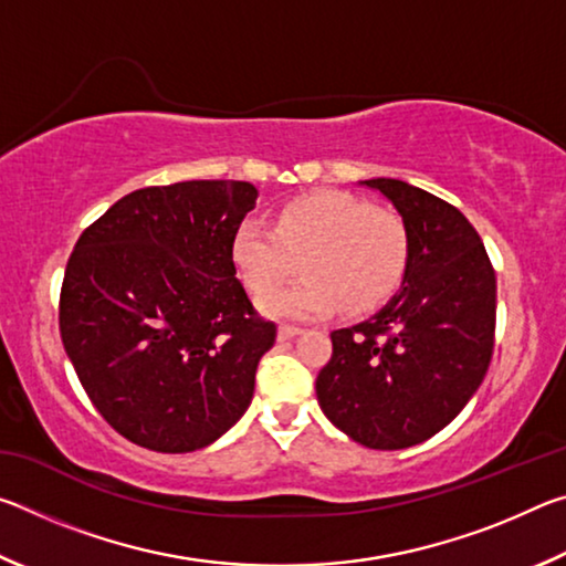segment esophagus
<instances>
[{"instance_id": "1", "label": "esophagus", "mask_w": 566, "mask_h": 566, "mask_svg": "<svg viewBox=\"0 0 566 566\" xmlns=\"http://www.w3.org/2000/svg\"><path fill=\"white\" fill-rule=\"evenodd\" d=\"M300 332H302V329L294 327V324H280V329H276V339L286 342V339L296 337V334H300Z\"/></svg>"}]
</instances>
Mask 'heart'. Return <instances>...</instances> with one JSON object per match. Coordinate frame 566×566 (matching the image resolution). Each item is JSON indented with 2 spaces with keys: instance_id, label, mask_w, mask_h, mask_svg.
<instances>
[{
  "instance_id": "obj_1",
  "label": "heart",
  "mask_w": 566,
  "mask_h": 566,
  "mask_svg": "<svg viewBox=\"0 0 566 566\" xmlns=\"http://www.w3.org/2000/svg\"><path fill=\"white\" fill-rule=\"evenodd\" d=\"M232 260L254 296H264L303 264L307 276L266 296L274 317H322L342 304L364 314L399 290L409 264V227L395 209L347 191H310L280 207L274 227L244 219Z\"/></svg>"
}]
</instances>
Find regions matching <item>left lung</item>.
I'll list each match as a JSON object with an SVG mask.
<instances>
[{"label": "left lung", "mask_w": 566, "mask_h": 566, "mask_svg": "<svg viewBox=\"0 0 566 566\" xmlns=\"http://www.w3.org/2000/svg\"><path fill=\"white\" fill-rule=\"evenodd\" d=\"M409 227L405 286L385 310L332 332L317 399L369 449H407L444 429L482 385L494 352L496 276L454 205L399 179H369Z\"/></svg>", "instance_id": "left-lung-1"}]
</instances>
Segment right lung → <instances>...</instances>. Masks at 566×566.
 I'll return each instance as SVG.
<instances>
[{"label": "right lung", "instance_id": "right-lung-1", "mask_svg": "<svg viewBox=\"0 0 566 566\" xmlns=\"http://www.w3.org/2000/svg\"><path fill=\"white\" fill-rule=\"evenodd\" d=\"M249 181L195 179L122 197L76 239L60 334L104 421L151 452H195L254 395L276 339L237 280L232 239Z\"/></svg>", "mask_w": 566, "mask_h": 566}]
</instances>
